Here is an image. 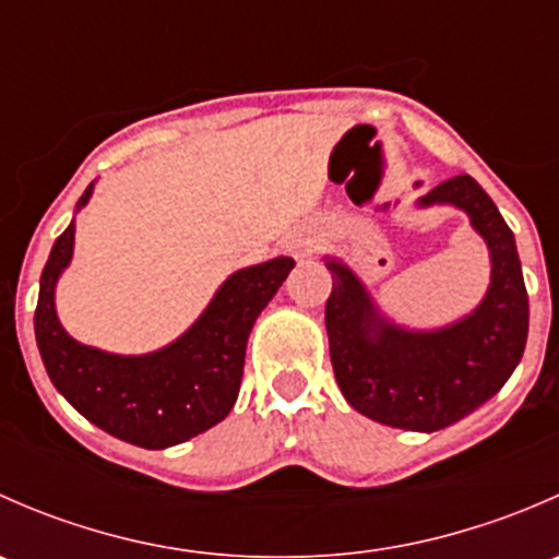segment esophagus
<instances>
[{
    "label": "esophagus",
    "instance_id": "1",
    "mask_svg": "<svg viewBox=\"0 0 559 559\" xmlns=\"http://www.w3.org/2000/svg\"><path fill=\"white\" fill-rule=\"evenodd\" d=\"M316 243H319V240H316V235L311 233V229H300V233H295L286 238V251L297 259L311 257V253L316 251Z\"/></svg>",
    "mask_w": 559,
    "mask_h": 559
}]
</instances>
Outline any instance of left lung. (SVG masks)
<instances>
[{"instance_id": "obj_1", "label": "left lung", "mask_w": 559, "mask_h": 559, "mask_svg": "<svg viewBox=\"0 0 559 559\" xmlns=\"http://www.w3.org/2000/svg\"><path fill=\"white\" fill-rule=\"evenodd\" d=\"M416 205H452L471 218L492 264L484 300L447 326L408 330L381 313L346 262L324 257L332 273L324 321L348 405L381 425L436 432L465 419L511 379L527 343L530 308L514 233L471 175L443 180Z\"/></svg>"}]
</instances>
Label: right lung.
<instances>
[{
  "label": "right lung",
  "instance_id": "add662e5",
  "mask_svg": "<svg viewBox=\"0 0 559 559\" xmlns=\"http://www.w3.org/2000/svg\"><path fill=\"white\" fill-rule=\"evenodd\" d=\"M92 191L88 183L75 213ZM72 248L75 218L50 248L35 311L39 357L67 403L99 430L143 449L175 447L218 425L238 400L253 321L295 259L275 257L229 275L200 319L165 348L112 354L78 343L56 316V284L72 262Z\"/></svg>",
  "mask_w": 559,
  "mask_h": 559
}]
</instances>
